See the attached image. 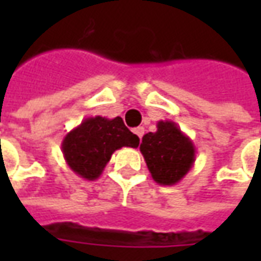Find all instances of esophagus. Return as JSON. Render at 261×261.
I'll return each instance as SVG.
<instances>
[{
  "label": "esophagus",
  "instance_id": "1",
  "mask_svg": "<svg viewBox=\"0 0 261 261\" xmlns=\"http://www.w3.org/2000/svg\"><path fill=\"white\" fill-rule=\"evenodd\" d=\"M134 134L141 140V137L144 136V127H137V128H134Z\"/></svg>",
  "mask_w": 261,
  "mask_h": 261
}]
</instances>
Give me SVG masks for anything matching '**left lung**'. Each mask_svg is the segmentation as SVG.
I'll return each instance as SVG.
<instances>
[{"instance_id":"obj_1","label":"left lung","mask_w":261,"mask_h":261,"mask_svg":"<svg viewBox=\"0 0 261 261\" xmlns=\"http://www.w3.org/2000/svg\"><path fill=\"white\" fill-rule=\"evenodd\" d=\"M140 151L152 179L162 186L179 183L196 161L193 141L170 120H161L155 133L142 137Z\"/></svg>"}]
</instances>
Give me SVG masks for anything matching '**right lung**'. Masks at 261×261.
I'll list each match as a JSON object with an SVG mask.
<instances>
[{
    "label": "right lung",
    "mask_w": 261,
    "mask_h": 261,
    "mask_svg": "<svg viewBox=\"0 0 261 261\" xmlns=\"http://www.w3.org/2000/svg\"><path fill=\"white\" fill-rule=\"evenodd\" d=\"M140 138L133 134L121 117H88L67 133L61 151L68 168L85 180H96L114 151L137 148Z\"/></svg>",
    "instance_id": "add662e5"
}]
</instances>
